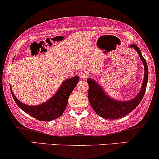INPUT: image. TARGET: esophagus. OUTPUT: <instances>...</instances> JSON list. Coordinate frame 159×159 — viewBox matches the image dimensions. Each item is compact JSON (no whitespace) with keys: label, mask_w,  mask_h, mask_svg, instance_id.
<instances>
[{"label":"esophagus","mask_w":159,"mask_h":159,"mask_svg":"<svg viewBox=\"0 0 159 159\" xmlns=\"http://www.w3.org/2000/svg\"><path fill=\"white\" fill-rule=\"evenodd\" d=\"M79 75H80V78H82V79H84V78L88 77V76H89V74L88 73L87 71H85V70H82L81 72H80V73H79Z\"/></svg>","instance_id":"1"}]
</instances>
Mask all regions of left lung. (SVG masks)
<instances>
[{"mask_svg": "<svg viewBox=\"0 0 159 159\" xmlns=\"http://www.w3.org/2000/svg\"><path fill=\"white\" fill-rule=\"evenodd\" d=\"M130 48H134L140 57L144 67V80L140 91L136 97L130 100H116L105 93L100 85L94 80L88 79L89 84V100L92 108L99 116L107 119H117L125 116L133 111L139 105L144 93L148 80V68L145 59L143 57L141 51L136 45H130Z\"/></svg>", "mask_w": 159, "mask_h": 159, "instance_id": "8db88e82", "label": "left lung"}]
</instances>
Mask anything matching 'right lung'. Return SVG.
<instances>
[{
  "label": "right lung",
  "instance_id": "1",
  "mask_svg": "<svg viewBox=\"0 0 159 159\" xmlns=\"http://www.w3.org/2000/svg\"><path fill=\"white\" fill-rule=\"evenodd\" d=\"M79 76H75L66 80L52 97H51L48 101L34 106L21 102L14 94L11 87L10 89L14 100L20 108L22 109L24 112L38 120L52 121L62 115L68 105V98L79 82Z\"/></svg>",
  "mask_w": 159,
  "mask_h": 159
}]
</instances>
